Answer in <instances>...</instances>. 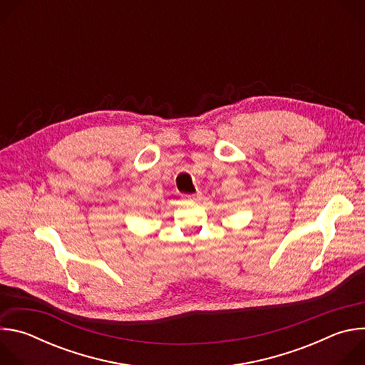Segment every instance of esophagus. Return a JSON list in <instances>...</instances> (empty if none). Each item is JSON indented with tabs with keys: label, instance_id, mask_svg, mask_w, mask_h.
I'll return each instance as SVG.
<instances>
[{
	"label": "esophagus",
	"instance_id": "1",
	"mask_svg": "<svg viewBox=\"0 0 365 365\" xmlns=\"http://www.w3.org/2000/svg\"><path fill=\"white\" fill-rule=\"evenodd\" d=\"M200 197H202V193H200V192H196V193H193V195H185V200L189 202V203L197 202Z\"/></svg>",
	"mask_w": 365,
	"mask_h": 365
}]
</instances>
